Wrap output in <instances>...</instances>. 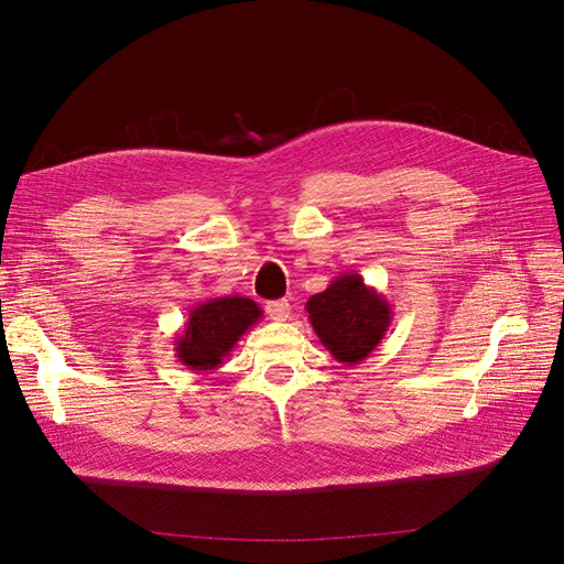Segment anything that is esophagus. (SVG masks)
Listing matches in <instances>:
<instances>
[{
  "label": "esophagus",
  "instance_id": "1",
  "mask_svg": "<svg viewBox=\"0 0 564 564\" xmlns=\"http://www.w3.org/2000/svg\"><path fill=\"white\" fill-rule=\"evenodd\" d=\"M264 313L270 315L272 319H288L290 317V304L288 300H276V302H267L264 304Z\"/></svg>",
  "mask_w": 564,
  "mask_h": 564
}]
</instances>
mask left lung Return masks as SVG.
Masks as SVG:
<instances>
[{
    "mask_svg": "<svg viewBox=\"0 0 564 564\" xmlns=\"http://www.w3.org/2000/svg\"><path fill=\"white\" fill-rule=\"evenodd\" d=\"M306 311L319 343L345 366L366 361L393 319L387 297L354 272L336 276L327 290L313 294Z\"/></svg>",
    "mask_w": 564,
    "mask_h": 564,
    "instance_id": "obj_1",
    "label": "left lung"
}]
</instances>
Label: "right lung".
<instances>
[{"instance_id": "1", "label": "right lung", "mask_w": 564, "mask_h": 564, "mask_svg": "<svg viewBox=\"0 0 564 564\" xmlns=\"http://www.w3.org/2000/svg\"><path fill=\"white\" fill-rule=\"evenodd\" d=\"M262 317L249 297H215L192 308L185 332L175 338V357L194 372L217 370L230 349Z\"/></svg>"}]
</instances>
